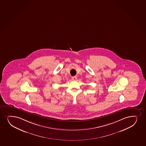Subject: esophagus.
<instances>
[{
	"label": "esophagus",
	"instance_id": "obj_1",
	"mask_svg": "<svg viewBox=\"0 0 146 146\" xmlns=\"http://www.w3.org/2000/svg\"><path fill=\"white\" fill-rule=\"evenodd\" d=\"M72 79L73 80H76L77 79V77L76 76H73V77H72Z\"/></svg>",
	"mask_w": 146,
	"mask_h": 146
}]
</instances>
